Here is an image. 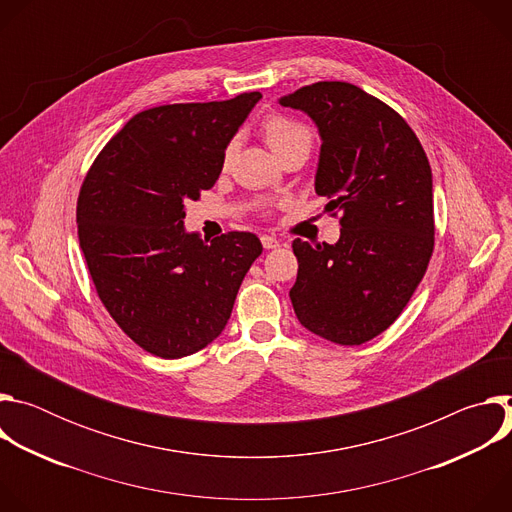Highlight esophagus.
Returning a JSON list of instances; mask_svg holds the SVG:
<instances>
[{"label": "esophagus", "mask_w": 512, "mask_h": 512, "mask_svg": "<svg viewBox=\"0 0 512 512\" xmlns=\"http://www.w3.org/2000/svg\"><path fill=\"white\" fill-rule=\"evenodd\" d=\"M261 243H263V249H277L279 247V241L275 239V237H271V235H263L261 237Z\"/></svg>", "instance_id": "esophagus-1"}]
</instances>
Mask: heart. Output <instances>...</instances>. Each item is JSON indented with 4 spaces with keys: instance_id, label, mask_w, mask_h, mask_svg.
I'll use <instances>...</instances> for the list:
<instances>
[{
    "instance_id": "b5f03b06",
    "label": "heart",
    "mask_w": 512,
    "mask_h": 512,
    "mask_svg": "<svg viewBox=\"0 0 512 512\" xmlns=\"http://www.w3.org/2000/svg\"><path fill=\"white\" fill-rule=\"evenodd\" d=\"M261 129H263V137H265L267 145L277 156L294 150V148H308V150L312 148V141H314L312 131L308 125H304L298 119H291L281 113H273L263 121ZM233 152H235V145L229 143L225 148V156H223L225 166L231 164Z\"/></svg>"
}]
</instances>
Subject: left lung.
<instances>
[{
	"mask_svg": "<svg viewBox=\"0 0 512 512\" xmlns=\"http://www.w3.org/2000/svg\"><path fill=\"white\" fill-rule=\"evenodd\" d=\"M279 103L316 121V192L342 227L336 245L294 241L298 279L289 298L310 332L358 346L399 318L427 271L431 168L409 123L356 85L320 81Z\"/></svg>",
	"mask_w": 512,
	"mask_h": 512,
	"instance_id": "left-lung-1",
	"label": "left lung"
}]
</instances>
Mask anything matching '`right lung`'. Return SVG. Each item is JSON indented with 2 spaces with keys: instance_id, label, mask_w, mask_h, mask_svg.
I'll return each instance as SVG.
<instances>
[{
  "instance_id": "add662e5",
  "label": "right lung",
  "mask_w": 512,
  "mask_h": 512,
  "mask_svg": "<svg viewBox=\"0 0 512 512\" xmlns=\"http://www.w3.org/2000/svg\"><path fill=\"white\" fill-rule=\"evenodd\" d=\"M261 93L145 109L89 168L79 200L81 249L97 296L145 352L180 358L227 326L237 291L263 247L231 231L184 233V202L221 176L227 143Z\"/></svg>"
}]
</instances>
